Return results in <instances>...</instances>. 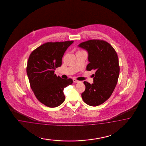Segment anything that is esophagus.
I'll return each instance as SVG.
<instances>
[{
	"label": "esophagus",
	"mask_w": 146,
	"mask_h": 146,
	"mask_svg": "<svg viewBox=\"0 0 146 146\" xmlns=\"http://www.w3.org/2000/svg\"><path fill=\"white\" fill-rule=\"evenodd\" d=\"M73 82H75V83H79V82H80V81H78V80H77L75 79H73Z\"/></svg>",
	"instance_id": "obj_1"
}]
</instances>
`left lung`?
Here are the masks:
<instances>
[{"instance_id": "left-lung-1", "label": "left lung", "mask_w": 146, "mask_h": 146, "mask_svg": "<svg viewBox=\"0 0 146 146\" xmlns=\"http://www.w3.org/2000/svg\"><path fill=\"white\" fill-rule=\"evenodd\" d=\"M78 46L88 51L87 70L96 71L93 84L84 82L86 89L81 96L89 106H98L109 98L117 84L120 71L118 55L110 44L103 40H88Z\"/></svg>"}]
</instances>
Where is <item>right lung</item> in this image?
I'll use <instances>...</instances> for the list:
<instances>
[{
  "instance_id": "obj_1",
  "label": "right lung",
  "mask_w": 146,
  "mask_h": 146,
  "mask_svg": "<svg viewBox=\"0 0 146 146\" xmlns=\"http://www.w3.org/2000/svg\"><path fill=\"white\" fill-rule=\"evenodd\" d=\"M73 40L47 42L35 49L27 62V73L31 87L37 99L50 108L64 102V89L72 84V79H63L54 74L62 65V58Z\"/></svg>"
}]
</instances>
